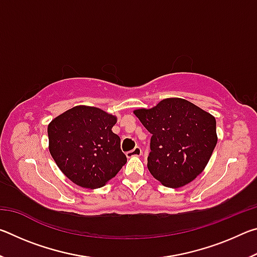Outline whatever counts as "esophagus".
Returning a JSON list of instances; mask_svg holds the SVG:
<instances>
[{
  "label": "esophagus",
  "instance_id": "esophagus-1",
  "mask_svg": "<svg viewBox=\"0 0 257 257\" xmlns=\"http://www.w3.org/2000/svg\"><path fill=\"white\" fill-rule=\"evenodd\" d=\"M142 155V149L141 147H135L133 151H130L127 153V158H133V156H141Z\"/></svg>",
  "mask_w": 257,
  "mask_h": 257
}]
</instances>
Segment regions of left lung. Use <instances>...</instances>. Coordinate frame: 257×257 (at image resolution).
<instances>
[{
    "instance_id": "1",
    "label": "left lung",
    "mask_w": 257,
    "mask_h": 257,
    "mask_svg": "<svg viewBox=\"0 0 257 257\" xmlns=\"http://www.w3.org/2000/svg\"><path fill=\"white\" fill-rule=\"evenodd\" d=\"M134 113L152 134L147 168L156 180L179 188L202 173L217 143L214 116L178 97Z\"/></svg>"
}]
</instances>
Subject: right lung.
<instances>
[{"label": "right lung", "instance_id": "right-lung-1", "mask_svg": "<svg viewBox=\"0 0 257 257\" xmlns=\"http://www.w3.org/2000/svg\"><path fill=\"white\" fill-rule=\"evenodd\" d=\"M116 118L98 107L79 105L56 116L47 127L49 150L64 176L84 188H99L127 162Z\"/></svg>", "mask_w": 257, "mask_h": 257}]
</instances>
